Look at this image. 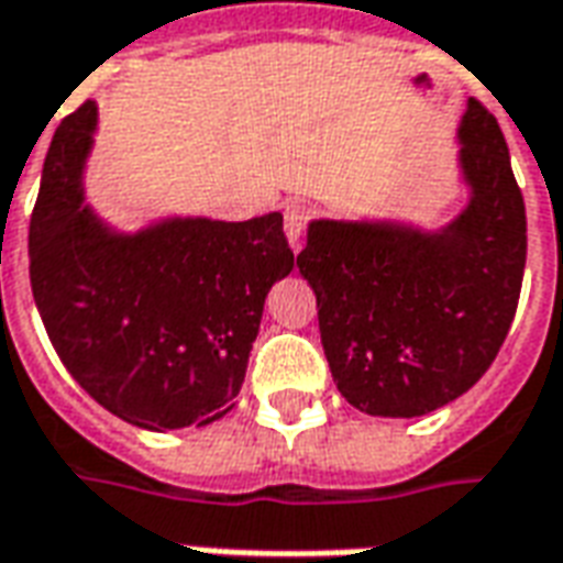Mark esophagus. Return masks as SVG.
<instances>
[{"instance_id":"obj_1","label":"esophagus","mask_w":563,"mask_h":563,"mask_svg":"<svg viewBox=\"0 0 563 563\" xmlns=\"http://www.w3.org/2000/svg\"><path fill=\"white\" fill-rule=\"evenodd\" d=\"M307 220H310V208L301 205V201H289L286 205V213H283V232L289 238V246L292 250H301V238H305Z\"/></svg>"}]
</instances>
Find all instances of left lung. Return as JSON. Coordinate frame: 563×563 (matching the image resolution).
I'll return each mask as SVG.
<instances>
[{
  "label": "left lung",
  "mask_w": 563,
  "mask_h": 563,
  "mask_svg": "<svg viewBox=\"0 0 563 563\" xmlns=\"http://www.w3.org/2000/svg\"><path fill=\"white\" fill-rule=\"evenodd\" d=\"M467 205L440 229L310 220L298 271L317 292L331 377L367 416L413 419L471 389L507 338L528 222L497 120L471 99L459 123Z\"/></svg>",
  "instance_id": "8db88e82"
}]
</instances>
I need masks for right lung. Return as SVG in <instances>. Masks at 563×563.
<instances>
[{"mask_svg": "<svg viewBox=\"0 0 563 563\" xmlns=\"http://www.w3.org/2000/svg\"><path fill=\"white\" fill-rule=\"evenodd\" d=\"M96 126V102L59 123L32 210L30 280L47 338L123 422H217L241 391L271 286L295 265L283 213L162 217L123 232L84 192Z\"/></svg>", "mask_w": 563, "mask_h": 563, "instance_id": "1", "label": "right lung"}]
</instances>
